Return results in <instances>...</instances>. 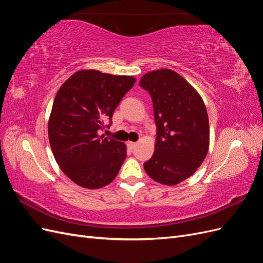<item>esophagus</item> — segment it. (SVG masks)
<instances>
[{"label": "esophagus", "mask_w": 263, "mask_h": 263, "mask_svg": "<svg viewBox=\"0 0 263 263\" xmlns=\"http://www.w3.org/2000/svg\"><path fill=\"white\" fill-rule=\"evenodd\" d=\"M127 146H128L129 149H134L135 147L137 146V144H136V142H134V141H128V142H127Z\"/></svg>", "instance_id": "1"}]
</instances>
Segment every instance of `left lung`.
Masks as SVG:
<instances>
[{
	"label": "left lung",
	"instance_id": "8db88e82",
	"mask_svg": "<svg viewBox=\"0 0 263 263\" xmlns=\"http://www.w3.org/2000/svg\"><path fill=\"white\" fill-rule=\"evenodd\" d=\"M139 85L151 95L157 125L155 153L144 168L156 182L177 185L193 176L208 155L210 124L204 101L171 69L147 72Z\"/></svg>",
	"mask_w": 263,
	"mask_h": 263
}]
</instances>
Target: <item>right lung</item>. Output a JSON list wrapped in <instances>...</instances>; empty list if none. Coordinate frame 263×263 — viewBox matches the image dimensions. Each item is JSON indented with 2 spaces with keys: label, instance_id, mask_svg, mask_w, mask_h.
<instances>
[{
  "label": "right lung",
  "instance_id": "add662e5",
  "mask_svg": "<svg viewBox=\"0 0 263 263\" xmlns=\"http://www.w3.org/2000/svg\"><path fill=\"white\" fill-rule=\"evenodd\" d=\"M136 82L132 76L79 70L65 81L52 104L48 137L55 161L66 176L84 189L112 182L127 156L124 142L99 136L104 123Z\"/></svg>",
  "mask_w": 263,
  "mask_h": 263
}]
</instances>
